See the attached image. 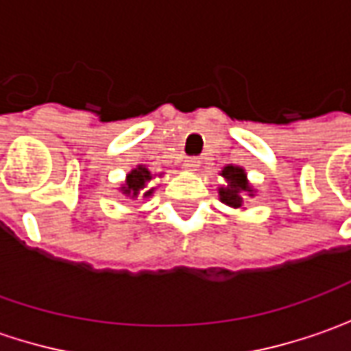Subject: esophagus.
<instances>
[{"label": "esophagus", "mask_w": 351, "mask_h": 351, "mask_svg": "<svg viewBox=\"0 0 351 351\" xmlns=\"http://www.w3.org/2000/svg\"><path fill=\"white\" fill-rule=\"evenodd\" d=\"M199 158H187L185 162H183V168L185 169H189V171H195L197 168H199Z\"/></svg>", "instance_id": "34e87169"}]
</instances>
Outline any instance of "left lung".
Returning a JSON list of instances; mask_svg holds the SVG:
<instances>
[{
  "label": "left lung",
  "instance_id": "8db88e82",
  "mask_svg": "<svg viewBox=\"0 0 351 351\" xmlns=\"http://www.w3.org/2000/svg\"><path fill=\"white\" fill-rule=\"evenodd\" d=\"M224 180H226V187L219 189V195L224 205L232 207V209H240L244 205V195L248 193L250 197L254 195V189L250 187L246 171L238 166H226L223 169Z\"/></svg>",
  "mask_w": 351,
  "mask_h": 351
}]
</instances>
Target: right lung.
<instances>
[{"label":"right lung","mask_w":351,"mask_h":351,"mask_svg":"<svg viewBox=\"0 0 351 351\" xmlns=\"http://www.w3.org/2000/svg\"><path fill=\"white\" fill-rule=\"evenodd\" d=\"M152 173L148 171V168L144 166H136L130 173L127 176V182L121 187V191L130 199H138V197H150L154 193V187H152Z\"/></svg>","instance_id":"obj_1"}]
</instances>
